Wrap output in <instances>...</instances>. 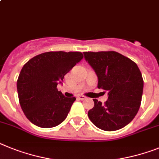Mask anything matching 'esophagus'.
Wrapping results in <instances>:
<instances>
[{
  "label": "esophagus",
  "instance_id": "1",
  "mask_svg": "<svg viewBox=\"0 0 159 159\" xmlns=\"http://www.w3.org/2000/svg\"><path fill=\"white\" fill-rule=\"evenodd\" d=\"M77 98L80 100H84V99H86V96H84V95H78L77 96Z\"/></svg>",
  "mask_w": 159,
  "mask_h": 159
}]
</instances>
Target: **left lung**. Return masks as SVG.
I'll return each mask as SVG.
<instances>
[{"label": "left lung", "mask_w": 159, "mask_h": 159, "mask_svg": "<svg viewBox=\"0 0 159 159\" xmlns=\"http://www.w3.org/2000/svg\"><path fill=\"white\" fill-rule=\"evenodd\" d=\"M85 59L98 76V88L108 91V99L94 106L88 116L96 127L116 131L129 125L141 106L144 82L137 64L114 51L85 52Z\"/></svg>", "instance_id": "1"}]
</instances>
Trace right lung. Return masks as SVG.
Here are the masks:
<instances>
[{
    "label": "right lung",
    "mask_w": 159,
    "mask_h": 159,
    "mask_svg": "<svg viewBox=\"0 0 159 159\" xmlns=\"http://www.w3.org/2000/svg\"><path fill=\"white\" fill-rule=\"evenodd\" d=\"M82 58L81 52H48L24 65L17 89L20 106L32 124L48 129L65 120L76 98L65 97L57 85Z\"/></svg>",
    "instance_id": "obj_1"
}]
</instances>
